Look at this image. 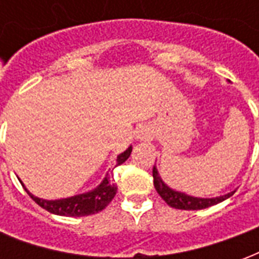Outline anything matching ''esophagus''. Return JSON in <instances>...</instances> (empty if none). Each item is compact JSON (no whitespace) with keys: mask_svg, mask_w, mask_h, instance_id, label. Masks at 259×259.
Here are the masks:
<instances>
[{"mask_svg":"<svg viewBox=\"0 0 259 259\" xmlns=\"http://www.w3.org/2000/svg\"><path fill=\"white\" fill-rule=\"evenodd\" d=\"M140 139H143V137H140Z\"/></svg>","mask_w":259,"mask_h":259,"instance_id":"34e87169","label":"esophagus"}]
</instances>
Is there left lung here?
I'll list each match as a JSON object with an SVG mask.
<instances>
[{"instance_id":"obj_1","label":"left lung","mask_w":259,"mask_h":259,"mask_svg":"<svg viewBox=\"0 0 259 259\" xmlns=\"http://www.w3.org/2000/svg\"><path fill=\"white\" fill-rule=\"evenodd\" d=\"M152 176H154V186H155V190L161 198H162L169 206L176 208V209H186V211H194V209H204L208 206H212L218 204V202H222L226 198H229L230 195L234 194V191L229 193V194L221 195V197H215V198H200V197H191L185 193H180V191L172 190L170 187L163 183V180L161 179V176L158 174L157 168L154 166L152 169Z\"/></svg>"}]
</instances>
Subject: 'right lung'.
Instances as JSON below:
<instances>
[{
  "label": "right lung",
  "instance_id": "obj_1",
  "mask_svg": "<svg viewBox=\"0 0 259 259\" xmlns=\"http://www.w3.org/2000/svg\"><path fill=\"white\" fill-rule=\"evenodd\" d=\"M130 152H132V146L126 151L119 154L115 166L122 165L130 157ZM25 190L38 205L51 213L61 215V217H87V215H93V213H97V212L102 211L104 208H107L108 204L112 201L116 194L118 186L115 185L107 175L101 182V185L97 186L94 190L84 193V194L73 195L69 198H62V200H42V198L34 197L26 187Z\"/></svg>",
  "mask_w": 259,
  "mask_h": 259
}]
</instances>
